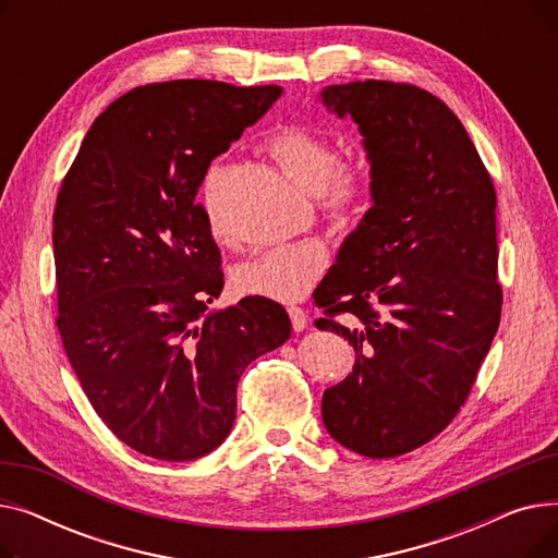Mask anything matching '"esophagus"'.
I'll return each mask as SVG.
<instances>
[{"label":"esophagus","mask_w":558,"mask_h":558,"mask_svg":"<svg viewBox=\"0 0 558 558\" xmlns=\"http://www.w3.org/2000/svg\"><path fill=\"white\" fill-rule=\"evenodd\" d=\"M289 318H291V328H294L296 332H303L307 328V312L303 307H289Z\"/></svg>","instance_id":"obj_1"}]
</instances>
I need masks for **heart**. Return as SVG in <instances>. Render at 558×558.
Listing matches in <instances>:
<instances>
[{"label": "heart", "instance_id": "obj_1", "mask_svg": "<svg viewBox=\"0 0 558 558\" xmlns=\"http://www.w3.org/2000/svg\"><path fill=\"white\" fill-rule=\"evenodd\" d=\"M269 154L280 169L307 194L324 198L326 208L350 215L366 196V175L360 165L337 162V151L328 137L307 126H284L269 140ZM228 169L221 162L208 167L201 183V201L217 240H226L221 226V201ZM328 267V251L316 240L282 244L264 251L232 271V282L242 294L271 301H301Z\"/></svg>", "mask_w": 558, "mask_h": 558}]
</instances>
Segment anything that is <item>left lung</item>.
Segmentation results:
<instances>
[{
    "label": "left lung",
    "mask_w": 558,
    "mask_h": 558,
    "mask_svg": "<svg viewBox=\"0 0 558 558\" xmlns=\"http://www.w3.org/2000/svg\"><path fill=\"white\" fill-rule=\"evenodd\" d=\"M320 101L357 124L371 165V208L314 291L316 328L355 348L320 416L343 448L389 459L450 425L500 326L497 198L459 117L421 87L353 81Z\"/></svg>",
    "instance_id": "left-lung-1"
}]
</instances>
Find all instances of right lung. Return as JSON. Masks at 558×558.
<instances>
[{
  "label": "right lung",
  "instance_id": "add662e5",
  "mask_svg": "<svg viewBox=\"0 0 558 558\" xmlns=\"http://www.w3.org/2000/svg\"><path fill=\"white\" fill-rule=\"evenodd\" d=\"M280 95L201 78L135 87L93 122L56 198L58 332L97 416L140 454L219 448L242 373L291 337L264 296L210 310L221 253L196 203L210 162Z\"/></svg>",
  "mask_w": 558,
  "mask_h": 558
}]
</instances>
